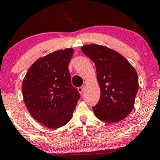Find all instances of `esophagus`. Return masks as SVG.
Returning a JSON list of instances; mask_svg holds the SVG:
<instances>
[{"label":"esophagus","mask_w":160,"mask_h":160,"mask_svg":"<svg viewBox=\"0 0 160 160\" xmlns=\"http://www.w3.org/2000/svg\"><path fill=\"white\" fill-rule=\"evenodd\" d=\"M84 89H85V86H80V87H78V91L80 92V93H82V92H83Z\"/></svg>","instance_id":"obj_1"}]
</instances>
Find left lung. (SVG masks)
Here are the masks:
<instances>
[{
	"instance_id": "left-lung-1",
	"label": "left lung",
	"mask_w": 160,
	"mask_h": 160,
	"mask_svg": "<svg viewBox=\"0 0 160 160\" xmlns=\"http://www.w3.org/2000/svg\"><path fill=\"white\" fill-rule=\"evenodd\" d=\"M81 50L96 67L101 96L92 107L95 115L109 123L123 120L132 111L138 89L135 68L122 55L104 46L86 45Z\"/></svg>"
}]
</instances>
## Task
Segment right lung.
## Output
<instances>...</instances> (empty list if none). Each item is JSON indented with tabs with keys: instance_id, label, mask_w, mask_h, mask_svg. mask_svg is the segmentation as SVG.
<instances>
[{
	"instance_id": "obj_1",
	"label": "right lung",
	"mask_w": 160,
	"mask_h": 160,
	"mask_svg": "<svg viewBox=\"0 0 160 160\" xmlns=\"http://www.w3.org/2000/svg\"><path fill=\"white\" fill-rule=\"evenodd\" d=\"M73 53L71 48L60 49L40 58L23 80L22 90L28 111L49 128L67 124L80 98L68 70Z\"/></svg>"
}]
</instances>
